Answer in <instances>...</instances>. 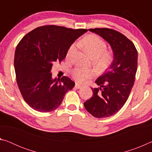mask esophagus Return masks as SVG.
<instances>
[{
	"label": "esophagus",
	"instance_id": "34e87169",
	"mask_svg": "<svg viewBox=\"0 0 152 152\" xmlns=\"http://www.w3.org/2000/svg\"><path fill=\"white\" fill-rule=\"evenodd\" d=\"M75 88H76V89L81 88H82V85H80V84H78V83H76V84H75Z\"/></svg>",
	"mask_w": 152,
	"mask_h": 152
}]
</instances>
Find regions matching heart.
<instances>
[{
  "label": "heart",
  "mask_w": 152,
  "mask_h": 152,
  "mask_svg": "<svg viewBox=\"0 0 152 152\" xmlns=\"http://www.w3.org/2000/svg\"><path fill=\"white\" fill-rule=\"evenodd\" d=\"M80 44L90 57L94 60V64L101 68H104L109 65L111 57L106 50L107 45L101 38L96 35H88L81 41ZM76 50V45H72L67 52V58H70ZM94 72L92 70L76 68L72 72L73 78L79 82H83L92 78Z\"/></svg>",
  "instance_id": "b5f03b06"
}]
</instances>
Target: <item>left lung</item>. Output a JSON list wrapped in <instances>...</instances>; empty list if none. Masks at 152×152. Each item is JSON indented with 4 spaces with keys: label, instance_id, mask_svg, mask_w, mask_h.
I'll list each match as a JSON object with an SVG mask.
<instances>
[{
    "label": "left lung",
    "instance_id": "8db88e82",
    "mask_svg": "<svg viewBox=\"0 0 152 152\" xmlns=\"http://www.w3.org/2000/svg\"><path fill=\"white\" fill-rule=\"evenodd\" d=\"M88 30L109 43L113 59L108 70L95 81L99 88H91L93 95L84 106L94 117H109L121 109L129 96L137 70V51L132 42L117 31L108 28Z\"/></svg>",
    "mask_w": 152,
    "mask_h": 152
}]
</instances>
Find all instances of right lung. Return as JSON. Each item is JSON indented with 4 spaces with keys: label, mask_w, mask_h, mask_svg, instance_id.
Listing matches in <instances>:
<instances>
[{
    "label": "right lung",
    "mask_w": 152,
    "mask_h": 152,
    "mask_svg": "<svg viewBox=\"0 0 152 152\" xmlns=\"http://www.w3.org/2000/svg\"><path fill=\"white\" fill-rule=\"evenodd\" d=\"M86 31L48 25L33 29L20 41L14 60L17 82L32 109L42 113L54 110L73 88L75 83L68 77L53 78L51 68L66 58L72 44Z\"/></svg>",
    "instance_id": "1"
}]
</instances>
